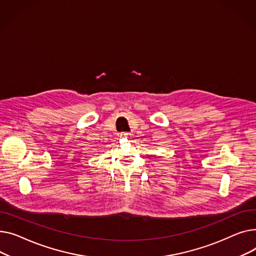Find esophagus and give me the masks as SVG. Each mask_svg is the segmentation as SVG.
<instances>
[{
	"instance_id": "34e87169",
	"label": "esophagus",
	"mask_w": 256,
	"mask_h": 256,
	"mask_svg": "<svg viewBox=\"0 0 256 256\" xmlns=\"http://www.w3.org/2000/svg\"><path fill=\"white\" fill-rule=\"evenodd\" d=\"M129 136H130V133H127V132H123V133L120 134V138H129Z\"/></svg>"
}]
</instances>
